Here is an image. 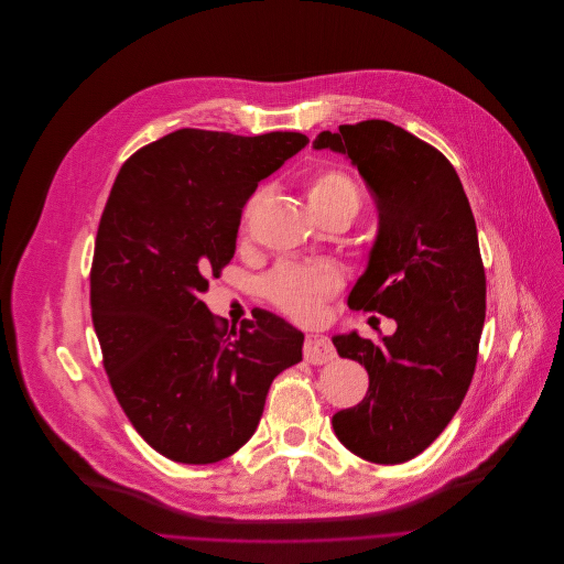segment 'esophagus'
Returning a JSON list of instances; mask_svg holds the SVG:
<instances>
[{
	"mask_svg": "<svg viewBox=\"0 0 564 564\" xmlns=\"http://www.w3.org/2000/svg\"><path fill=\"white\" fill-rule=\"evenodd\" d=\"M335 358V349L330 340L322 333H308L304 340V360L308 365H324Z\"/></svg>",
	"mask_w": 564,
	"mask_h": 564,
	"instance_id": "1",
	"label": "esophagus"
}]
</instances>
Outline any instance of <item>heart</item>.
I'll use <instances>...</instances> for the list:
<instances>
[{
	"label": "heart",
	"mask_w": 564,
	"mask_h": 564,
	"mask_svg": "<svg viewBox=\"0 0 564 564\" xmlns=\"http://www.w3.org/2000/svg\"><path fill=\"white\" fill-rule=\"evenodd\" d=\"M306 197L313 213H324L337 206H354L358 210V188L354 180L340 169L315 171L306 182ZM260 202L253 193L240 213V227L247 224ZM343 286V273L330 262L313 264H280L267 275L262 289L271 304L300 322H313L322 315L324 302Z\"/></svg>",
	"instance_id": "heart-1"
}]
</instances>
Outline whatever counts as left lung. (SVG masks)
I'll return each instance as SVG.
<instances>
[{"mask_svg":"<svg viewBox=\"0 0 564 564\" xmlns=\"http://www.w3.org/2000/svg\"><path fill=\"white\" fill-rule=\"evenodd\" d=\"M313 149L347 155L378 206V236L349 306L398 324L380 343L358 330L333 335L340 358L369 373L365 400L337 411L333 431L351 454L400 465L452 422L476 371L487 293L476 219L452 162L391 122L322 131Z\"/></svg>","mask_w":564,"mask_h":564,"instance_id":"left-lung-1","label":"left lung"}]
</instances>
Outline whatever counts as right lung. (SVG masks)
<instances>
[{
	"instance_id": "right-lung-1",
	"label": "right lung",
	"mask_w": 564,
	"mask_h": 564,
	"mask_svg": "<svg viewBox=\"0 0 564 564\" xmlns=\"http://www.w3.org/2000/svg\"><path fill=\"white\" fill-rule=\"evenodd\" d=\"M302 133L180 129L131 155L104 206L90 313L112 393L158 454L182 465L234 456L256 433L304 335L258 311L240 328L199 300L236 253L258 182L302 151Z\"/></svg>"
}]
</instances>
